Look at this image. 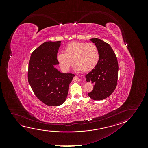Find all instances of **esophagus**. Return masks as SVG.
I'll use <instances>...</instances> for the list:
<instances>
[{"label": "esophagus", "mask_w": 148, "mask_h": 148, "mask_svg": "<svg viewBox=\"0 0 148 148\" xmlns=\"http://www.w3.org/2000/svg\"><path fill=\"white\" fill-rule=\"evenodd\" d=\"M73 80H74L75 81H79L80 80V79H79V78L77 77V76H75V77H73Z\"/></svg>", "instance_id": "esophagus-1"}]
</instances>
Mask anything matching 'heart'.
I'll list each match as a JSON object with an SVG mask.
<instances>
[{
  "instance_id": "obj_1",
  "label": "heart",
  "mask_w": 148,
  "mask_h": 148,
  "mask_svg": "<svg viewBox=\"0 0 148 148\" xmlns=\"http://www.w3.org/2000/svg\"><path fill=\"white\" fill-rule=\"evenodd\" d=\"M65 53H59L57 60L60 67L65 72L69 71L73 64L75 69L84 72L91 71L95 68L99 60V52L97 47L92 43L74 41L67 45Z\"/></svg>"
}]
</instances>
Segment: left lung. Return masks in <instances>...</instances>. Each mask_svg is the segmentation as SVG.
Here are the masks:
<instances>
[{"instance_id":"8db88e82","label":"left lung","mask_w":148,"mask_h":148,"mask_svg":"<svg viewBox=\"0 0 148 148\" xmlns=\"http://www.w3.org/2000/svg\"><path fill=\"white\" fill-rule=\"evenodd\" d=\"M99 52L97 65L88 74L86 81L94 84L92 91L88 93L91 99L99 101L109 97L115 89L117 83L118 64L113 50L107 43L99 39H90Z\"/></svg>"}]
</instances>
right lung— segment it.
I'll return each instance as SVG.
<instances>
[{"mask_svg": "<svg viewBox=\"0 0 148 148\" xmlns=\"http://www.w3.org/2000/svg\"><path fill=\"white\" fill-rule=\"evenodd\" d=\"M61 41L43 43L32 53L28 79L33 91L47 105L58 106L67 99L70 83L75 75L63 73L55 68Z\"/></svg>", "mask_w": 148, "mask_h": 148, "instance_id": "obj_1", "label": "right lung"}]
</instances>
